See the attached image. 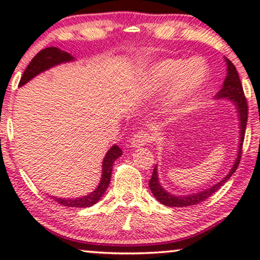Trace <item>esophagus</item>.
<instances>
[{
	"mask_svg": "<svg viewBox=\"0 0 260 260\" xmlns=\"http://www.w3.org/2000/svg\"><path fill=\"white\" fill-rule=\"evenodd\" d=\"M151 137L150 134L145 131H140V132H137L131 139V147L132 148H140L147 145L148 143H150Z\"/></svg>",
	"mask_w": 260,
	"mask_h": 260,
	"instance_id": "1",
	"label": "esophagus"
}]
</instances>
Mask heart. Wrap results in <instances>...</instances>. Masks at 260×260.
Here are the masks:
<instances>
[{
  "mask_svg": "<svg viewBox=\"0 0 260 260\" xmlns=\"http://www.w3.org/2000/svg\"><path fill=\"white\" fill-rule=\"evenodd\" d=\"M208 78V66L201 58L184 62L166 58L155 62L142 72L139 86L149 94L169 91L162 107L165 115H176L201 92Z\"/></svg>",
  "mask_w": 260,
  "mask_h": 260,
  "instance_id": "heart-1",
  "label": "heart"
}]
</instances>
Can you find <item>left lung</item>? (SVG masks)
<instances>
[{
    "mask_svg": "<svg viewBox=\"0 0 260 260\" xmlns=\"http://www.w3.org/2000/svg\"><path fill=\"white\" fill-rule=\"evenodd\" d=\"M228 66V73H226L225 80H223V84L221 90H220L215 95L216 99H226L231 101L236 107V112L238 115V128H240V142H238V150L237 155H236V160L232 165L231 170L229 171V174L222 178L221 181L217 182V183L211 186L207 189L201 190V192L197 193H190V194H184V196H178V194H172V193L168 192L162 186H161L159 181V175H157V165H155L153 176H151L150 181H149V187H150L151 193L156 198L157 202H160L161 204L166 205V207H176V208H183V207H190V205L199 204V203L204 202L205 199H208L209 197L213 196L214 193L219 189L220 187L225 184V182L229 181V178L234 175V172L237 170L238 164L241 160V154H242V144L244 139V133H246V126H247V118H248V106H247V100L244 98V92L242 84H241L240 77H238V72L236 70V67L230 61L229 58L223 57Z\"/></svg>",
    "mask_w": 260,
    "mask_h": 260,
    "instance_id": "left-lung-1",
    "label": "left lung"
}]
</instances>
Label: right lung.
I'll return each mask as SVG.
<instances>
[{"label": "right lung", "instance_id": "right-lung-1", "mask_svg": "<svg viewBox=\"0 0 260 260\" xmlns=\"http://www.w3.org/2000/svg\"><path fill=\"white\" fill-rule=\"evenodd\" d=\"M74 61V57L71 53L62 51L57 47H46V49L41 50L40 52L37 53L34 58L31 59L30 63L28 64L26 70L23 73L22 78H20L19 86L26 84L29 80H31L38 74L45 72V71L50 70V68L55 67L61 63H67V62ZM122 155V150L117 145H112L111 148L107 150L103 160V172H101V178L99 182V186L95 188L91 193L89 194L78 197V198H57V197H51L55 202L59 203L63 207L70 208H88L94 205L101 199L104 196L105 190L109 187L110 181H111L112 174V166L116 159H118Z\"/></svg>", "mask_w": 260, "mask_h": 260}]
</instances>
